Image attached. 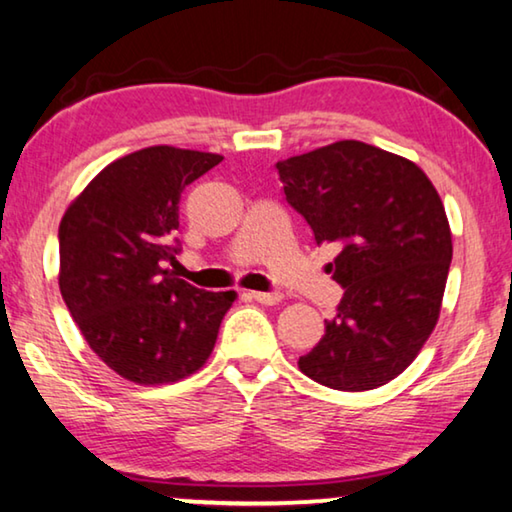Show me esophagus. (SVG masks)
<instances>
[{
  "mask_svg": "<svg viewBox=\"0 0 512 512\" xmlns=\"http://www.w3.org/2000/svg\"><path fill=\"white\" fill-rule=\"evenodd\" d=\"M251 297H254L258 304H265V306H272V304L281 302L279 293H251Z\"/></svg>",
  "mask_w": 512,
  "mask_h": 512,
  "instance_id": "34e87169",
  "label": "esophagus"
}]
</instances>
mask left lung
Segmentation results:
<instances>
[{
	"label": "left lung",
	"mask_w": 512,
	"mask_h": 512,
	"mask_svg": "<svg viewBox=\"0 0 512 512\" xmlns=\"http://www.w3.org/2000/svg\"><path fill=\"white\" fill-rule=\"evenodd\" d=\"M286 201L345 288L336 318L300 371L338 391H368L412 364L442 311L451 226L430 178L412 160L343 139L277 162Z\"/></svg>",
	"instance_id": "8db88e82"
}]
</instances>
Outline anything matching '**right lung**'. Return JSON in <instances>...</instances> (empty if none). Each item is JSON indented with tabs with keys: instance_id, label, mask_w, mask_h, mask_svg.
Returning a JSON list of instances; mask_svg holds the SVG:
<instances>
[{
	"instance_id": "obj_1",
	"label": "right lung",
	"mask_w": 512,
	"mask_h": 512,
	"mask_svg": "<svg viewBox=\"0 0 512 512\" xmlns=\"http://www.w3.org/2000/svg\"><path fill=\"white\" fill-rule=\"evenodd\" d=\"M224 157L148 146L107 164L59 224V288L89 348L123 380L178 382L206 364L235 290L171 274L178 201Z\"/></svg>"
}]
</instances>
